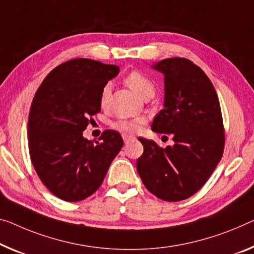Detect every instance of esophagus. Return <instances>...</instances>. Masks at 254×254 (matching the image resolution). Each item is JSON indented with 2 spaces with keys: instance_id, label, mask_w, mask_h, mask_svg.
<instances>
[{
  "instance_id": "esophagus-1",
  "label": "esophagus",
  "mask_w": 254,
  "mask_h": 254,
  "mask_svg": "<svg viewBox=\"0 0 254 254\" xmlns=\"http://www.w3.org/2000/svg\"><path fill=\"white\" fill-rule=\"evenodd\" d=\"M123 138H124V142L127 143V142H129L130 139L135 138V137H134V136H131V135H126V134H125V135L123 136Z\"/></svg>"
}]
</instances>
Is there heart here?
Returning <instances> with one entry per match:
<instances>
[{"label":"heart","mask_w":254,"mask_h":254,"mask_svg":"<svg viewBox=\"0 0 254 254\" xmlns=\"http://www.w3.org/2000/svg\"><path fill=\"white\" fill-rule=\"evenodd\" d=\"M125 83L127 84V86L129 87L135 94H137L139 97H142L145 93L153 91L154 92V85L152 81L146 78L144 75L137 71H132L129 75L126 77L125 79ZM109 93H110V86L107 85L102 89V93H101V105L104 107L105 102H107ZM142 119H134V120H125L120 119L118 122L112 124V127L115 128L116 130L122 131V132H134L137 130L139 123H142Z\"/></svg>","instance_id":"heart-1"}]
</instances>
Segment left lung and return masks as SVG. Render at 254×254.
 <instances>
[{"mask_svg": "<svg viewBox=\"0 0 254 254\" xmlns=\"http://www.w3.org/2000/svg\"><path fill=\"white\" fill-rule=\"evenodd\" d=\"M165 78L163 109L152 130L173 136L174 145L159 147L139 137L144 152L136 168L143 184L161 200L192 196L205 184L224 152L225 135L219 100L203 70L184 58L155 62Z\"/></svg>", "mask_w": 254, "mask_h": 254, "instance_id": "left-lung-1", "label": "left lung"}]
</instances>
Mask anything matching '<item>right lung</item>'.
Listing matches in <instances>:
<instances>
[{"label": "right lung", "mask_w": 254, "mask_h": 254, "mask_svg": "<svg viewBox=\"0 0 254 254\" xmlns=\"http://www.w3.org/2000/svg\"><path fill=\"white\" fill-rule=\"evenodd\" d=\"M119 67L91 59H73L51 71L30 108L29 154L38 177L61 200L77 202L102 184L124 145L116 130L100 139L84 137L91 118L101 111V93Z\"/></svg>", "instance_id": "add662e5"}]
</instances>
